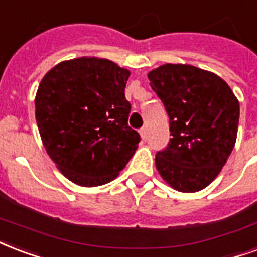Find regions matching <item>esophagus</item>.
<instances>
[{"label": "esophagus", "mask_w": 257, "mask_h": 257, "mask_svg": "<svg viewBox=\"0 0 257 257\" xmlns=\"http://www.w3.org/2000/svg\"><path fill=\"white\" fill-rule=\"evenodd\" d=\"M139 133H140V136H142L143 140H147V128H142L139 131Z\"/></svg>", "instance_id": "esophagus-1"}]
</instances>
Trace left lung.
<instances>
[{"label":"left lung","instance_id":"obj_1","mask_svg":"<svg viewBox=\"0 0 257 257\" xmlns=\"http://www.w3.org/2000/svg\"><path fill=\"white\" fill-rule=\"evenodd\" d=\"M170 117L171 139L155 158L160 176L182 193L210 185L236 144L240 103L226 82L191 64L167 63L148 72Z\"/></svg>","mask_w":257,"mask_h":257}]
</instances>
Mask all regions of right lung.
I'll use <instances>...</instances> for the list:
<instances>
[{
	"label": "right lung",
	"instance_id": "obj_1",
	"mask_svg": "<svg viewBox=\"0 0 257 257\" xmlns=\"http://www.w3.org/2000/svg\"><path fill=\"white\" fill-rule=\"evenodd\" d=\"M131 71L97 56L63 60L37 89L35 117L43 146L68 181L95 187L115 179L136 152L125 86Z\"/></svg>",
	"mask_w": 257,
	"mask_h": 257
}]
</instances>
